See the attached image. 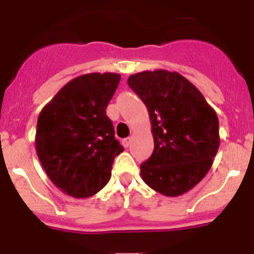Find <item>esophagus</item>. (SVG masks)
I'll return each mask as SVG.
<instances>
[{"label":"esophagus","instance_id":"esophagus-1","mask_svg":"<svg viewBox=\"0 0 254 254\" xmlns=\"http://www.w3.org/2000/svg\"><path fill=\"white\" fill-rule=\"evenodd\" d=\"M130 143H131V137H127V139L123 140V145H124V147H129Z\"/></svg>","mask_w":254,"mask_h":254}]
</instances>
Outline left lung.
<instances>
[{"label":"left lung","mask_w":254,"mask_h":254,"mask_svg":"<svg viewBox=\"0 0 254 254\" xmlns=\"http://www.w3.org/2000/svg\"><path fill=\"white\" fill-rule=\"evenodd\" d=\"M147 107L155 148L141 163V177L153 190L178 196L209 172L220 146L219 119L203 94L178 72L143 71L127 78Z\"/></svg>","instance_id":"8db88e82"}]
</instances>
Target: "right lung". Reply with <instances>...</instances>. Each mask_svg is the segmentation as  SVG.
<instances>
[{"instance_id": "obj_1", "label": "right lung", "mask_w": 254, "mask_h": 254, "mask_svg": "<svg viewBox=\"0 0 254 254\" xmlns=\"http://www.w3.org/2000/svg\"><path fill=\"white\" fill-rule=\"evenodd\" d=\"M120 81L118 73H87L66 83L40 112L35 147L49 178L73 198L106 187L115 156L124 147L114 136L106 109Z\"/></svg>"}]
</instances>
